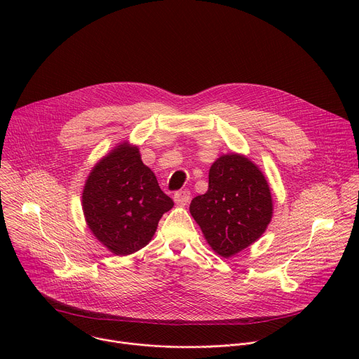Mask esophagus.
Segmentation results:
<instances>
[{
    "label": "esophagus",
    "mask_w": 359,
    "mask_h": 359,
    "mask_svg": "<svg viewBox=\"0 0 359 359\" xmlns=\"http://www.w3.org/2000/svg\"><path fill=\"white\" fill-rule=\"evenodd\" d=\"M173 198H175V203L179 204V206H184V204H187L190 201V191L189 190L176 191Z\"/></svg>",
    "instance_id": "obj_1"
}]
</instances>
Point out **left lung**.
I'll return each mask as SVG.
<instances>
[{"label":"left lung","mask_w":359,"mask_h":359,"mask_svg":"<svg viewBox=\"0 0 359 359\" xmlns=\"http://www.w3.org/2000/svg\"><path fill=\"white\" fill-rule=\"evenodd\" d=\"M190 213L209 245L229 259L266 231L273 217L271 191L248 158L229 153L212 165L209 189L191 200Z\"/></svg>","instance_id":"obj_1"}]
</instances>
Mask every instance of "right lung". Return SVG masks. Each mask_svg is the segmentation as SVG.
I'll use <instances>...</instances> for the list:
<instances>
[{"label":"right lung","instance_id":"obj_1","mask_svg":"<svg viewBox=\"0 0 359 359\" xmlns=\"http://www.w3.org/2000/svg\"><path fill=\"white\" fill-rule=\"evenodd\" d=\"M173 204L155 173L143 165L137 146L128 142L93 166L82 193L89 230L116 255L144 247Z\"/></svg>","mask_w":359,"mask_h":359}]
</instances>
